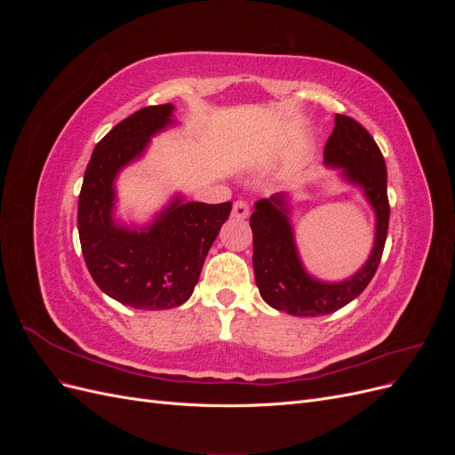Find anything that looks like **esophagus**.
<instances>
[{"instance_id": "esophagus-1", "label": "esophagus", "mask_w": 455, "mask_h": 455, "mask_svg": "<svg viewBox=\"0 0 455 455\" xmlns=\"http://www.w3.org/2000/svg\"><path fill=\"white\" fill-rule=\"evenodd\" d=\"M233 218L237 220H244L246 216H249V204H246L244 201H235L233 203V211H231Z\"/></svg>"}]
</instances>
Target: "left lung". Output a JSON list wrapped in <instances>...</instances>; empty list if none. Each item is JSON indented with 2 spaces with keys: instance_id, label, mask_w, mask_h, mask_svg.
<instances>
[{
  "instance_id": "1",
  "label": "left lung",
  "mask_w": 455,
  "mask_h": 455,
  "mask_svg": "<svg viewBox=\"0 0 455 455\" xmlns=\"http://www.w3.org/2000/svg\"><path fill=\"white\" fill-rule=\"evenodd\" d=\"M324 164L338 169L341 180L361 188L376 216L374 244L359 271L343 281L313 277L299 258L291 222V197L275 194L254 203V277L267 306L294 316L328 315L347 306L374 277L389 228L387 169L370 132L347 116H336L334 132L324 146Z\"/></svg>"
}]
</instances>
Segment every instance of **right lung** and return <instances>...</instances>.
<instances>
[{
	"label": "right lung",
	"instance_id": "1",
	"mask_svg": "<svg viewBox=\"0 0 455 455\" xmlns=\"http://www.w3.org/2000/svg\"><path fill=\"white\" fill-rule=\"evenodd\" d=\"M174 106L142 108L96 144L79 194L77 229L87 269L100 291L134 309H171L194 294L231 203L174 196L144 226L116 218V180L156 134L176 125Z\"/></svg>",
	"mask_w": 455,
	"mask_h": 455
}]
</instances>
